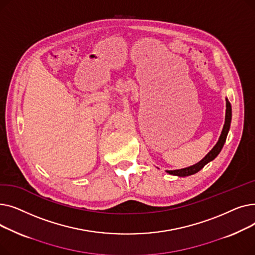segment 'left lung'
Returning <instances> with one entry per match:
<instances>
[{"label":"left lung","mask_w":255,"mask_h":255,"mask_svg":"<svg viewBox=\"0 0 255 255\" xmlns=\"http://www.w3.org/2000/svg\"><path fill=\"white\" fill-rule=\"evenodd\" d=\"M226 101V112H225V121H224V125L221 131V134L219 136L218 141L216 142V144L213 146V149L202 159L199 162L188 166V167H185V168H181V169H173V170H166L167 173L171 176H177L180 178L183 177H188L191 175H194V173L198 172L200 169H202L206 164H208L209 162L213 161L214 159H215L218 154L221 152L224 142L226 140L227 134H229V131L231 128V123H232V105L231 102L229 101V99L225 98Z\"/></svg>","instance_id":"8db88e82"}]
</instances>
